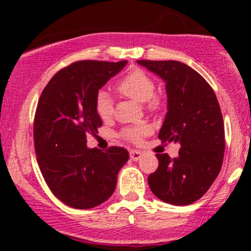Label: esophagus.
<instances>
[{
  "mask_svg": "<svg viewBox=\"0 0 251 251\" xmlns=\"http://www.w3.org/2000/svg\"><path fill=\"white\" fill-rule=\"evenodd\" d=\"M143 153L140 151H138V150H131L129 151V157H131L132 160H139L140 158H142Z\"/></svg>",
  "mask_w": 251,
  "mask_h": 251,
  "instance_id": "obj_1",
  "label": "esophagus"
}]
</instances>
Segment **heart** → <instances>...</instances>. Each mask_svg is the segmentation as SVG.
Returning a JSON list of instances; mask_svg holds the SVG:
<instances>
[{
  "mask_svg": "<svg viewBox=\"0 0 251 251\" xmlns=\"http://www.w3.org/2000/svg\"><path fill=\"white\" fill-rule=\"evenodd\" d=\"M117 91L120 94L138 102H145L146 108L150 112H158L164 107V98L160 94L154 93L155 83L145 71L135 68L128 72L125 76L118 82ZM96 113L103 122H107L113 117V102L111 96L106 91H99L94 100ZM149 133V126L135 125L125 127L122 131L124 139L132 143L140 142V139Z\"/></svg>",
  "mask_w": 251,
  "mask_h": 251,
  "instance_id": "heart-1",
  "label": "heart"
}]
</instances>
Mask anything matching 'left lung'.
<instances>
[{
  "label": "left lung",
  "mask_w": 251,
  "mask_h": 251,
  "mask_svg": "<svg viewBox=\"0 0 251 251\" xmlns=\"http://www.w3.org/2000/svg\"><path fill=\"white\" fill-rule=\"evenodd\" d=\"M166 82L168 113L158 138L180 144L178 157L157 153L159 165L148 181L154 196L174 205L203 197L222 169L224 123L214 89L185 63L138 60Z\"/></svg>",
  "instance_id": "8db88e82"
}]
</instances>
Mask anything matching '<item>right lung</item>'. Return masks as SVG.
<instances>
[{"label": "right lung", "mask_w": 251, "mask_h": 251, "mask_svg": "<svg viewBox=\"0 0 251 251\" xmlns=\"http://www.w3.org/2000/svg\"><path fill=\"white\" fill-rule=\"evenodd\" d=\"M119 62L81 60L60 70L40 97L34 118V148L46 184L57 200L75 209L107 201L117 186L127 150L88 149L86 135L98 133L94 108L99 89L123 70Z\"/></svg>", "instance_id": "obj_1"}]
</instances>
